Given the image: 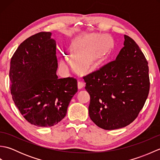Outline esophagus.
Segmentation results:
<instances>
[{
  "mask_svg": "<svg viewBox=\"0 0 160 160\" xmlns=\"http://www.w3.org/2000/svg\"><path fill=\"white\" fill-rule=\"evenodd\" d=\"M84 87V83L82 82H78V89H82Z\"/></svg>",
  "mask_w": 160,
  "mask_h": 160,
  "instance_id": "1",
  "label": "esophagus"
}]
</instances>
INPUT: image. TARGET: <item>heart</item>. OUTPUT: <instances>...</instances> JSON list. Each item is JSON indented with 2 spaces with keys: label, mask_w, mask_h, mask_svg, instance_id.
<instances>
[{
  "label": "heart",
  "mask_w": 160,
  "mask_h": 160,
  "mask_svg": "<svg viewBox=\"0 0 160 160\" xmlns=\"http://www.w3.org/2000/svg\"><path fill=\"white\" fill-rule=\"evenodd\" d=\"M113 47V40L110 36L84 33L70 40L67 52L73 69L79 73L89 74L102 65Z\"/></svg>",
  "instance_id": "heart-1"
}]
</instances>
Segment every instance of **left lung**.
Here are the masks:
<instances>
[{
    "label": "left lung",
    "instance_id": "left-lung-1",
    "mask_svg": "<svg viewBox=\"0 0 160 160\" xmlns=\"http://www.w3.org/2000/svg\"><path fill=\"white\" fill-rule=\"evenodd\" d=\"M83 79L90 95L89 117L105 130L132 123L143 108L150 89L147 60L137 43L127 35L116 59Z\"/></svg>",
    "mask_w": 160,
    "mask_h": 160
}]
</instances>
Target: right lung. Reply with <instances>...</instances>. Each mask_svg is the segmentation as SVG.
<instances>
[{
  "mask_svg": "<svg viewBox=\"0 0 160 160\" xmlns=\"http://www.w3.org/2000/svg\"><path fill=\"white\" fill-rule=\"evenodd\" d=\"M51 35L42 32L29 37L10 62L12 99L24 118L40 127L62 120L78 91L76 78H58L56 44Z\"/></svg>",
  "mask_w": 160,
  "mask_h": 160,
  "instance_id": "obj_1",
  "label": "right lung"
}]
</instances>
